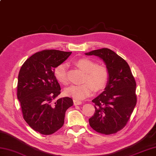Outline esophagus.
<instances>
[{"mask_svg": "<svg viewBox=\"0 0 156 156\" xmlns=\"http://www.w3.org/2000/svg\"><path fill=\"white\" fill-rule=\"evenodd\" d=\"M82 104V102L81 101H79L77 100H74V105L75 106L76 105H80Z\"/></svg>", "mask_w": 156, "mask_h": 156, "instance_id": "obj_1", "label": "esophagus"}]
</instances>
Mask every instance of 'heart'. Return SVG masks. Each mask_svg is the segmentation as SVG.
<instances>
[{"instance_id":"b5f03b06","label":"heart","mask_w":156,"mask_h":156,"mask_svg":"<svg viewBox=\"0 0 156 156\" xmlns=\"http://www.w3.org/2000/svg\"><path fill=\"white\" fill-rule=\"evenodd\" d=\"M76 66L85 73L84 82L81 85H72L65 89L64 94L75 100H84L93 94L94 90L99 91L105 88L109 79V72L104 66H98L95 62L88 58H82L75 63ZM68 66L59 65L55 69L54 74L58 82L66 85L68 83L67 76Z\"/></svg>"}]
</instances>
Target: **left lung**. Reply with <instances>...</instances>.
<instances>
[{
  "label": "left lung",
  "instance_id": "8db88e82",
  "mask_svg": "<svg viewBox=\"0 0 156 156\" xmlns=\"http://www.w3.org/2000/svg\"><path fill=\"white\" fill-rule=\"evenodd\" d=\"M85 54L102 59L109 72L105 90L92 101L95 112L89 124L98 133H115L127 125L136 105V82L127 62L111 49L102 48Z\"/></svg>",
  "mask_w": 156,
  "mask_h": 156
}]
</instances>
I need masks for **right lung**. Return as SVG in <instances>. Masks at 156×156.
<instances>
[{"label":"right lung","mask_w":156,"mask_h":156,"mask_svg":"<svg viewBox=\"0 0 156 156\" xmlns=\"http://www.w3.org/2000/svg\"><path fill=\"white\" fill-rule=\"evenodd\" d=\"M71 54L56 49L43 50L31 55L20 69L17 98L23 119L41 134L51 135L59 130L64 125L66 110L73 105L69 97L54 101L61 92L55 68Z\"/></svg>","instance_id":"1"}]
</instances>
